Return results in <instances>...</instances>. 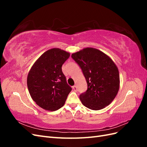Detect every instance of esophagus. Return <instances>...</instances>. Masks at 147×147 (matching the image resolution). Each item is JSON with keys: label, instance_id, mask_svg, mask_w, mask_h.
I'll return each instance as SVG.
<instances>
[{"label": "esophagus", "instance_id": "34e87169", "mask_svg": "<svg viewBox=\"0 0 147 147\" xmlns=\"http://www.w3.org/2000/svg\"><path fill=\"white\" fill-rule=\"evenodd\" d=\"M72 88H73V90H74L75 91H77L78 89H77V86H74L72 87Z\"/></svg>", "mask_w": 147, "mask_h": 147}]
</instances>
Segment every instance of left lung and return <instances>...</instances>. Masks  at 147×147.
<instances>
[{
	"label": "left lung",
	"mask_w": 147,
	"mask_h": 147,
	"mask_svg": "<svg viewBox=\"0 0 147 147\" xmlns=\"http://www.w3.org/2000/svg\"><path fill=\"white\" fill-rule=\"evenodd\" d=\"M80 67L88 84L87 91L80 95L86 107L98 110L111 104L119 88L117 66L104 53L94 48H85L72 55Z\"/></svg>",
	"instance_id": "obj_1"
}]
</instances>
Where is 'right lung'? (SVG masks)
<instances>
[{"mask_svg": "<svg viewBox=\"0 0 147 147\" xmlns=\"http://www.w3.org/2000/svg\"><path fill=\"white\" fill-rule=\"evenodd\" d=\"M70 53L54 48L40 56L30 69L27 84L33 100L41 108L56 111L63 107L72 90L66 82L62 65Z\"/></svg>", "mask_w": 147, "mask_h": 147, "instance_id": "add662e5", "label": "right lung"}]
</instances>
